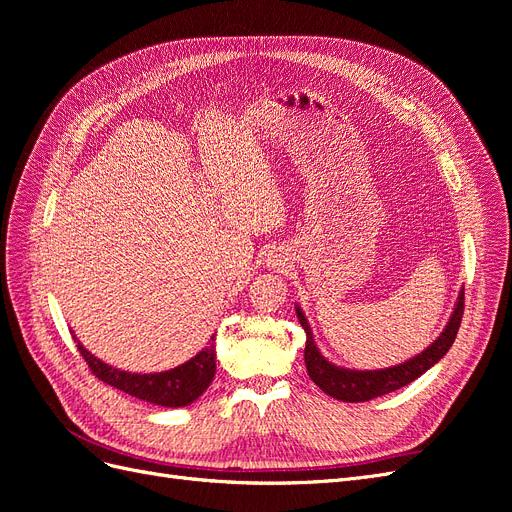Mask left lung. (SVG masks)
Masks as SVG:
<instances>
[{"mask_svg": "<svg viewBox=\"0 0 512 512\" xmlns=\"http://www.w3.org/2000/svg\"><path fill=\"white\" fill-rule=\"evenodd\" d=\"M294 309H297L301 327L307 333L305 365H307L309 378H312L316 386H320V389L327 395H331L333 399L352 401V404H356V401H369L374 397L401 389V386H406L418 376H423L429 367H433L442 359V356L448 352V348L453 346L459 331L461 314H463V288L457 294L453 314L448 316V322L442 329V333L433 339L423 352L414 354L412 359L399 365L384 367V369H348V367L331 363L316 346L312 327H309V320L305 318L301 305L297 303Z\"/></svg>", "mask_w": 512, "mask_h": 512, "instance_id": "8db88e82", "label": "left lung"}]
</instances>
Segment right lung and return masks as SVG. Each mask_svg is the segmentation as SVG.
Returning a JSON list of instances; mask_svg holds the SVG:
<instances>
[{
    "label": "right lung",
    "mask_w": 512,
    "mask_h": 512,
    "mask_svg": "<svg viewBox=\"0 0 512 512\" xmlns=\"http://www.w3.org/2000/svg\"><path fill=\"white\" fill-rule=\"evenodd\" d=\"M72 337L79 346L83 359L89 369L94 371L96 378L115 386V389L128 393L136 399H143L147 404L162 406V408H183L190 406L203 395L215 376V335H211V344L200 350L190 361H185L173 369L153 371V374H134V371L117 369L104 363L96 354H91L79 337Z\"/></svg>",
    "instance_id": "right-lung-1"
}]
</instances>
